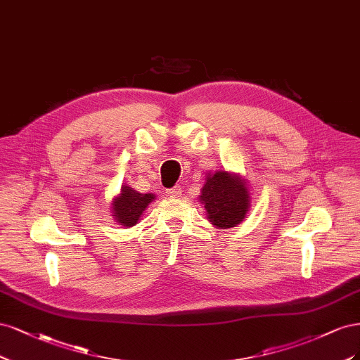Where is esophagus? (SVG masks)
Masks as SVG:
<instances>
[{
	"mask_svg": "<svg viewBox=\"0 0 360 360\" xmlns=\"http://www.w3.org/2000/svg\"><path fill=\"white\" fill-rule=\"evenodd\" d=\"M181 193H182V188L179 187V185H175V187H173V188H167L166 190V194L169 197H179Z\"/></svg>",
	"mask_w": 360,
	"mask_h": 360,
	"instance_id": "obj_1",
	"label": "esophagus"
}]
</instances>
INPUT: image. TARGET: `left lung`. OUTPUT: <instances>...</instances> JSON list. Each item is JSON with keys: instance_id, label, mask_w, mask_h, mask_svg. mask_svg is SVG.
<instances>
[{"instance_id": "1", "label": "left lung", "mask_w": 360, "mask_h": 360, "mask_svg": "<svg viewBox=\"0 0 360 360\" xmlns=\"http://www.w3.org/2000/svg\"><path fill=\"white\" fill-rule=\"evenodd\" d=\"M199 200L205 206L207 219L218 229L238 226L250 211L245 181L226 170L207 173Z\"/></svg>"}]
</instances>
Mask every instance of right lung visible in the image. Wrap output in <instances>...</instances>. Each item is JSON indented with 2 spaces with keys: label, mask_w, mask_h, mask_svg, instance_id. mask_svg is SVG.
Segmentation results:
<instances>
[{
  "label": "right lung",
  "mask_w": 360,
  "mask_h": 360,
  "mask_svg": "<svg viewBox=\"0 0 360 360\" xmlns=\"http://www.w3.org/2000/svg\"><path fill=\"white\" fill-rule=\"evenodd\" d=\"M153 200H155V195L153 193L141 194L131 187L124 185L120 195L112 200L113 218L124 227L136 226L143 211Z\"/></svg>",
  "instance_id": "obj_1"
}]
</instances>
